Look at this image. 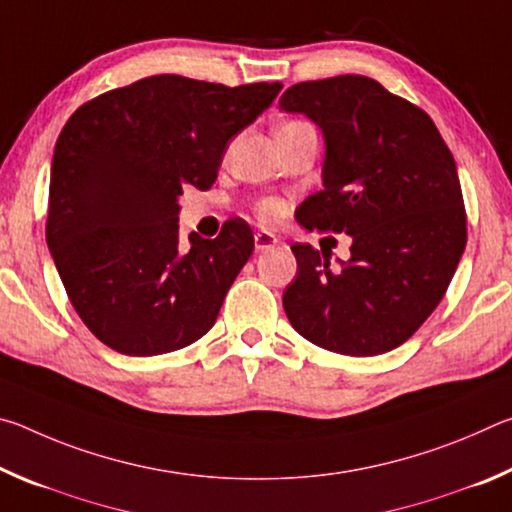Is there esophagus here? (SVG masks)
<instances>
[{
    "label": "esophagus",
    "instance_id": "obj_1",
    "mask_svg": "<svg viewBox=\"0 0 512 512\" xmlns=\"http://www.w3.org/2000/svg\"><path fill=\"white\" fill-rule=\"evenodd\" d=\"M275 244H277V239H275V235H271V232H266V230L255 232V250H257V253L273 248Z\"/></svg>",
    "mask_w": 512,
    "mask_h": 512
}]
</instances>
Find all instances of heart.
<instances>
[{
	"label": "heart",
	"mask_w": 512,
	"mask_h": 512,
	"mask_svg": "<svg viewBox=\"0 0 512 512\" xmlns=\"http://www.w3.org/2000/svg\"><path fill=\"white\" fill-rule=\"evenodd\" d=\"M280 212H282V205L275 201V198H266V201H262L257 205V214L262 216V219H266V221H271V219H277V216H280Z\"/></svg>",
	"instance_id": "heart-1"
}]
</instances>
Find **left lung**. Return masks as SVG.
Here are the masks:
<instances>
[{
  "label": "left lung",
  "instance_id": "1",
  "mask_svg": "<svg viewBox=\"0 0 512 512\" xmlns=\"http://www.w3.org/2000/svg\"><path fill=\"white\" fill-rule=\"evenodd\" d=\"M280 108L323 128V189L298 207L307 230L352 237L350 262L293 244L282 305L318 348L372 357L411 339L443 300L467 244L456 162L422 108L368 76L302 81Z\"/></svg>",
  "mask_w": 512,
  "mask_h": 512
}]
</instances>
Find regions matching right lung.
Segmentation results:
<instances>
[{
  "instance_id": "add662e5",
  "label": "right lung",
  "mask_w": 512,
  "mask_h": 512,
  "mask_svg": "<svg viewBox=\"0 0 512 512\" xmlns=\"http://www.w3.org/2000/svg\"><path fill=\"white\" fill-rule=\"evenodd\" d=\"M280 90L158 74L67 119L51 162L47 246L76 314L108 348L155 357L210 332L255 237L235 216L216 239L183 244L178 198L214 185L228 142Z\"/></svg>"
}]
</instances>
